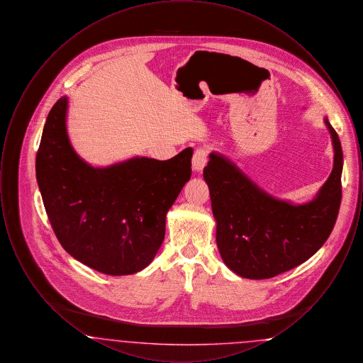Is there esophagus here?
<instances>
[{
    "instance_id": "34e87169",
    "label": "esophagus",
    "mask_w": 363,
    "mask_h": 363,
    "mask_svg": "<svg viewBox=\"0 0 363 363\" xmlns=\"http://www.w3.org/2000/svg\"><path fill=\"white\" fill-rule=\"evenodd\" d=\"M208 162V150L206 147H200L194 151L193 157H191V166H193V170L196 172H201L206 166H207Z\"/></svg>"
}]
</instances>
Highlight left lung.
<instances>
[{
    "instance_id": "1",
    "label": "left lung",
    "mask_w": 363,
    "mask_h": 363,
    "mask_svg": "<svg viewBox=\"0 0 363 363\" xmlns=\"http://www.w3.org/2000/svg\"><path fill=\"white\" fill-rule=\"evenodd\" d=\"M335 159L327 182L311 203L277 200L252 182L225 156L209 155L204 179L216 219V243L225 265L247 279H269L290 271L328 240L342 201L343 152L325 118Z\"/></svg>"
}]
</instances>
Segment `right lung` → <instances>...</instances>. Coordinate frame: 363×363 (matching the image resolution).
<instances>
[{"label":"right lung","instance_id":"1","mask_svg":"<svg viewBox=\"0 0 363 363\" xmlns=\"http://www.w3.org/2000/svg\"><path fill=\"white\" fill-rule=\"evenodd\" d=\"M68 98L48 116L36 181L52 231L72 257L106 275H132L155 257L166 213L190 179L193 150L169 160L133 157L104 169L86 164L67 135Z\"/></svg>","mask_w":363,"mask_h":363}]
</instances>
